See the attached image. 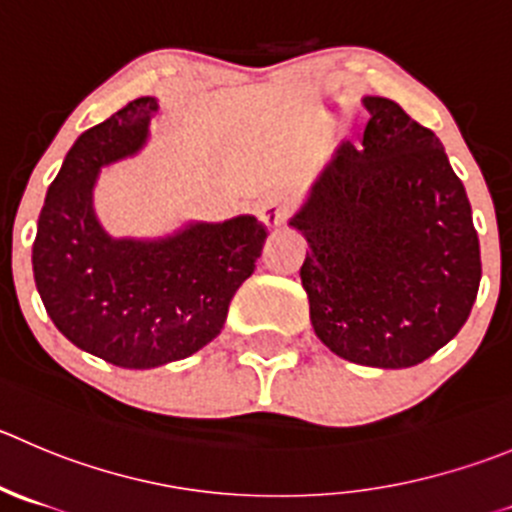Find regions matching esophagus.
Here are the masks:
<instances>
[{
    "instance_id": "esophagus-1",
    "label": "esophagus",
    "mask_w": 512,
    "mask_h": 512,
    "mask_svg": "<svg viewBox=\"0 0 512 512\" xmlns=\"http://www.w3.org/2000/svg\"><path fill=\"white\" fill-rule=\"evenodd\" d=\"M261 213V223H264L266 228H276L281 226V223L286 221V216H289V206H286V198L284 196H269L264 203H261L259 208Z\"/></svg>"
}]
</instances>
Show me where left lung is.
<instances>
[{"mask_svg":"<svg viewBox=\"0 0 512 512\" xmlns=\"http://www.w3.org/2000/svg\"><path fill=\"white\" fill-rule=\"evenodd\" d=\"M362 148L342 143L291 216L316 337L362 367L405 369L445 347L480 286V241L440 138L387 97H362Z\"/></svg>","mask_w":512,"mask_h":512,"instance_id":"8db88e82","label":"left lung"}]
</instances>
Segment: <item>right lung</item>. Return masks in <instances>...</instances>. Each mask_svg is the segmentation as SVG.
Listing matches in <instances>:
<instances>
[{
	"label": "right lung",
	"mask_w": 512,
	"mask_h": 512,
	"mask_svg": "<svg viewBox=\"0 0 512 512\" xmlns=\"http://www.w3.org/2000/svg\"><path fill=\"white\" fill-rule=\"evenodd\" d=\"M158 110L155 97H138L75 140L47 188L32 246L52 324L123 369L163 367L211 344L266 241L256 216L191 221L158 238L105 231L92 201L100 170L148 145Z\"/></svg>",
	"instance_id": "1"
}]
</instances>
